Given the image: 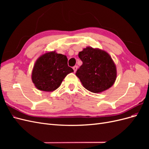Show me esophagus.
<instances>
[{
	"instance_id": "34e87169",
	"label": "esophagus",
	"mask_w": 149,
	"mask_h": 149,
	"mask_svg": "<svg viewBox=\"0 0 149 149\" xmlns=\"http://www.w3.org/2000/svg\"><path fill=\"white\" fill-rule=\"evenodd\" d=\"M77 68H78V66H74L73 67V69L74 70V72L76 71V70H77Z\"/></svg>"
}]
</instances>
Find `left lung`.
<instances>
[{"label":"left lung","mask_w":149,"mask_h":149,"mask_svg":"<svg viewBox=\"0 0 149 149\" xmlns=\"http://www.w3.org/2000/svg\"><path fill=\"white\" fill-rule=\"evenodd\" d=\"M78 56L83 65L76 75L84 88L94 93H100L114 84L117 78L116 66L107 52L87 47L79 52Z\"/></svg>","instance_id":"1"}]
</instances>
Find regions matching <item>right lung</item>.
<instances>
[{
  "label": "right lung",
  "instance_id": "1",
  "mask_svg": "<svg viewBox=\"0 0 149 149\" xmlns=\"http://www.w3.org/2000/svg\"><path fill=\"white\" fill-rule=\"evenodd\" d=\"M74 72L68 66L66 55L56 51L47 52L36 60L31 71V80L40 91L52 92L60 87L67 74Z\"/></svg>",
  "mask_w": 149,
  "mask_h": 149
}]
</instances>
